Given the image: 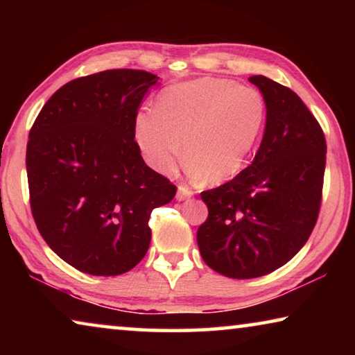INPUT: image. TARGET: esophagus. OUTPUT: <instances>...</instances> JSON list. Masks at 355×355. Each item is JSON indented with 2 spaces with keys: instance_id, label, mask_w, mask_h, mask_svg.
I'll list each match as a JSON object with an SVG mask.
<instances>
[{
  "instance_id": "esophagus-1",
  "label": "esophagus",
  "mask_w": 355,
  "mask_h": 355,
  "mask_svg": "<svg viewBox=\"0 0 355 355\" xmlns=\"http://www.w3.org/2000/svg\"><path fill=\"white\" fill-rule=\"evenodd\" d=\"M194 196V191H191L186 188V186H178V191H177V200H186L189 199V197Z\"/></svg>"
}]
</instances>
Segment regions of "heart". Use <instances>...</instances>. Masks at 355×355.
<instances>
[{"mask_svg":"<svg viewBox=\"0 0 355 355\" xmlns=\"http://www.w3.org/2000/svg\"><path fill=\"white\" fill-rule=\"evenodd\" d=\"M266 123L261 92L225 78H199L164 89L156 110L135 117V139L153 171L171 173L188 159L191 178L219 184L236 177Z\"/></svg>","mask_w":355,"mask_h":355,"instance_id":"obj_1","label":"heart"}]
</instances>
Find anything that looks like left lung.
<instances>
[{"mask_svg":"<svg viewBox=\"0 0 355 355\" xmlns=\"http://www.w3.org/2000/svg\"><path fill=\"white\" fill-rule=\"evenodd\" d=\"M249 81L266 101L260 148L232 182L202 192L208 219L197 230L203 261L230 279L261 277L302 249L326 169L324 133L299 95L263 75Z\"/></svg>","mask_w":355,"mask_h":355,"instance_id":"obj_1","label":"left lung"}]
</instances>
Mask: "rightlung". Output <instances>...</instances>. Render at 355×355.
I'll return each mask as SVG.
<instances>
[{
  "instance_id": "1",
  "label": "right lung",
  "mask_w": 355,
  "mask_h": 355,
  "mask_svg": "<svg viewBox=\"0 0 355 355\" xmlns=\"http://www.w3.org/2000/svg\"><path fill=\"white\" fill-rule=\"evenodd\" d=\"M159 76L117 69L53 94L29 131L26 172L42 238L91 275L128 272L147 254L153 208L177 188L146 164L135 117Z\"/></svg>"
}]
</instances>
